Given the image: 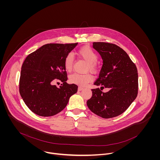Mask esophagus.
Wrapping results in <instances>:
<instances>
[{
  "instance_id": "1",
  "label": "esophagus",
  "mask_w": 160,
  "mask_h": 160,
  "mask_svg": "<svg viewBox=\"0 0 160 160\" xmlns=\"http://www.w3.org/2000/svg\"><path fill=\"white\" fill-rule=\"evenodd\" d=\"M82 89H83V88H81V87H79L78 88V91H81Z\"/></svg>"
}]
</instances>
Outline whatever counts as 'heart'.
<instances>
[{
    "instance_id": "b5f03b06",
    "label": "heart",
    "mask_w": 160,
    "mask_h": 160,
    "mask_svg": "<svg viewBox=\"0 0 160 160\" xmlns=\"http://www.w3.org/2000/svg\"><path fill=\"white\" fill-rule=\"evenodd\" d=\"M78 55L86 60L88 65L87 66V70H90L92 72L97 71L98 65L97 61L98 60L97 53L89 46H84L81 48L78 52ZM73 66V57L69 53L68 54L64 60V67L67 71H71ZM93 80L91 74H79L74 73L69 76V81L71 83L80 86H84Z\"/></svg>"
}]
</instances>
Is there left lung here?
<instances>
[{"label":"left lung","mask_w":160,"mask_h":160,"mask_svg":"<svg viewBox=\"0 0 160 160\" xmlns=\"http://www.w3.org/2000/svg\"><path fill=\"white\" fill-rule=\"evenodd\" d=\"M93 48L100 55L103 65L92 89V96L88 100L90 110L103 118L116 117L124 112L137 97L138 73L136 66L127 53L113 44L93 42Z\"/></svg>","instance_id":"1"}]
</instances>
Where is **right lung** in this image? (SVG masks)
<instances>
[{
	"label": "right lung",
	"instance_id": "1",
	"mask_svg": "<svg viewBox=\"0 0 160 160\" xmlns=\"http://www.w3.org/2000/svg\"><path fill=\"white\" fill-rule=\"evenodd\" d=\"M78 45L47 44L29 54L23 62L20 79V93L26 106L35 114L51 116L67 105L78 86L67 83L64 60ZM63 82L57 88L53 81Z\"/></svg>",
	"mask_w": 160,
	"mask_h": 160
}]
</instances>
